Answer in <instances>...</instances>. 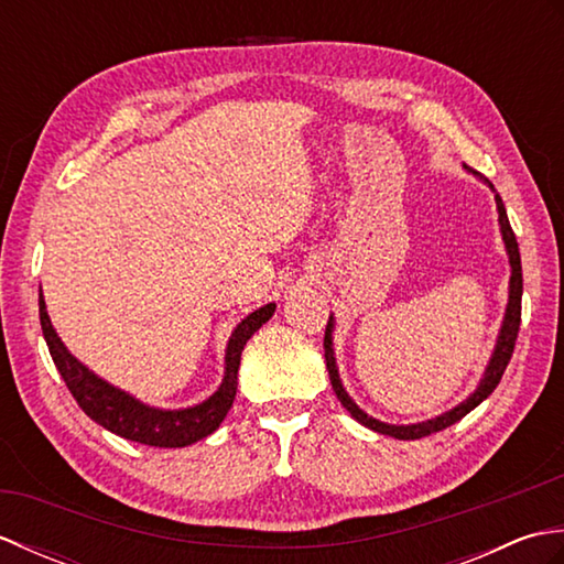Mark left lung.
<instances>
[{
	"label": "left lung",
	"mask_w": 564,
	"mask_h": 564,
	"mask_svg": "<svg viewBox=\"0 0 564 564\" xmlns=\"http://www.w3.org/2000/svg\"><path fill=\"white\" fill-rule=\"evenodd\" d=\"M489 184V182H487ZM492 186V184H489ZM497 200V210H499V225H501V239H505L507 245V254H509V263H511V281H509V305H507V315L505 322H501V332L497 337V346H495V354L489 358V366L485 370V376L480 380V386L470 394V398L463 400L458 406H453L451 412H443L436 419H429V422L422 424H406V426H398V424H386V422H378V419L368 416L361 406H358L351 398L349 392L344 390L341 380H339V370H337V358H334V349H332V329H334V317H329L327 322V332H325V361H327V370H329V380H332V388L337 392V400L349 410V414L356 419L358 424H364L368 429L378 431V434H386L392 438H402V441H414V438H422L429 434H436V431H443L446 426L460 422V419L473 412L477 404L482 400H487L489 394L495 392V388L499 386L501 376H505V370L511 361V354H513V344H517L519 337V325H521V293H523V275H521V254H519V242H517V235H513L509 218H507V208L505 203H501L499 194H495Z\"/></svg>",
	"instance_id": "1"
}]
</instances>
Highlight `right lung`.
Segmentation results:
<instances>
[{"mask_svg": "<svg viewBox=\"0 0 564 564\" xmlns=\"http://www.w3.org/2000/svg\"><path fill=\"white\" fill-rule=\"evenodd\" d=\"M273 310V303L263 305L251 315H247L235 327L225 351V378L220 382V388L215 390L206 402L186 406V410H160V406L142 404L133 394L109 386V382L101 380L97 373H91L87 366H82L77 358L67 351V346L59 341L57 332L51 325V317H47L43 293H39V313L47 351H51L55 368L59 370V376H63L72 398L82 406V412L94 419L99 426L109 429L111 434H118L121 438L135 443H145V446L154 448H184L191 446V443L210 436L213 431L220 426L225 414L230 412V406L235 402L237 370L245 344L263 322L271 319Z\"/></svg>", "mask_w": 564, "mask_h": 564, "instance_id": "add662e5", "label": "right lung"}]
</instances>
